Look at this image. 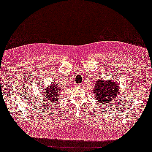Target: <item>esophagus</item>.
<instances>
[{"instance_id":"34e87169","label":"esophagus","mask_w":152,"mask_h":152,"mask_svg":"<svg viewBox=\"0 0 152 152\" xmlns=\"http://www.w3.org/2000/svg\"><path fill=\"white\" fill-rule=\"evenodd\" d=\"M82 86H83V85H82V84H76V87H78V88H80V87H81Z\"/></svg>"}]
</instances>
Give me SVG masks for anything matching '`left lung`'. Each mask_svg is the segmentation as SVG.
Wrapping results in <instances>:
<instances>
[{
    "label": "left lung",
    "instance_id": "1",
    "mask_svg": "<svg viewBox=\"0 0 152 152\" xmlns=\"http://www.w3.org/2000/svg\"><path fill=\"white\" fill-rule=\"evenodd\" d=\"M120 86L117 81H113L109 78L107 81H104L98 78L96 81L94 88L93 89L95 99L98 103H111L115 99L117 95H119Z\"/></svg>",
    "mask_w": 152,
    "mask_h": 152
}]
</instances>
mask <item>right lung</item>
<instances>
[{"label":"right lung","mask_w":152,"mask_h":152,"mask_svg":"<svg viewBox=\"0 0 152 152\" xmlns=\"http://www.w3.org/2000/svg\"><path fill=\"white\" fill-rule=\"evenodd\" d=\"M61 88L58 83L52 82L49 86L42 88V98H45L49 103H55V102L58 101V98L61 96Z\"/></svg>","instance_id":"obj_1"}]
</instances>
